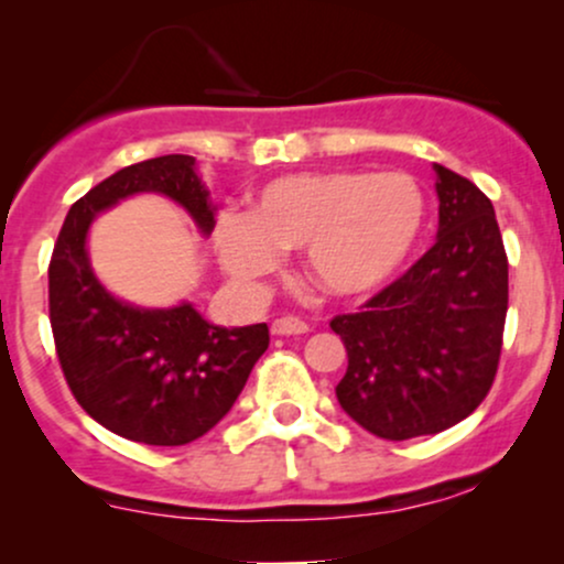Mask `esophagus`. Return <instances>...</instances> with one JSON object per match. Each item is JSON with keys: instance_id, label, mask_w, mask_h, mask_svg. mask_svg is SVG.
<instances>
[{"instance_id": "1", "label": "esophagus", "mask_w": 564, "mask_h": 564, "mask_svg": "<svg viewBox=\"0 0 564 564\" xmlns=\"http://www.w3.org/2000/svg\"><path fill=\"white\" fill-rule=\"evenodd\" d=\"M270 332L278 336H296V334H307V323L294 318V315H286V318H278L270 326Z\"/></svg>"}]
</instances>
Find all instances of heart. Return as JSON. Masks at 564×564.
Wrapping results in <instances>:
<instances>
[{"label":"heart","mask_w":564,"mask_h":564,"mask_svg":"<svg viewBox=\"0 0 564 564\" xmlns=\"http://www.w3.org/2000/svg\"><path fill=\"white\" fill-rule=\"evenodd\" d=\"M422 187L400 172H296L270 180L246 215L225 212L215 251L238 283L262 281L281 251L302 249L304 273L334 296L379 289L403 268L424 228Z\"/></svg>","instance_id":"1"}]
</instances>
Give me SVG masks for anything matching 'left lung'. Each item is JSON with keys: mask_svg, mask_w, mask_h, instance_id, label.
<instances>
[{"mask_svg": "<svg viewBox=\"0 0 564 564\" xmlns=\"http://www.w3.org/2000/svg\"><path fill=\"white\" fill-rule=\"evenodd\" d=\"M437 241L398 281L336 315L347 373L336 400L384 440L435 435L464 422L494 384L509 304V262L490 198L432 164Z\"/></svg>", "mask_w": 564, "mask_h": 564, "instance_id": "left-lung-1", "label": "left lung"}]
</instances>
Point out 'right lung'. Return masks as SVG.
<instances>
[{"label": "right lung", "instance_id": "right-lung-1", "mask_svg": "<svg viewBox=\"0 0 564 564\" xmlns=\"http://www.w3.org/2000/svg\"><path fill=\"white\" fill-rule=\"evenodd\" d=\"M138 193L183 206L200 236L215 230L209 191L193 156L124 166L70 206L50 262V323L57 360L97 424L145 445H185L230 411L270 345L268 323L225 328L193 307H138L97 281L87 236L97 215Z\"/></svg>", "mask_w": 564, "mask_h": 564}]
</instances>
